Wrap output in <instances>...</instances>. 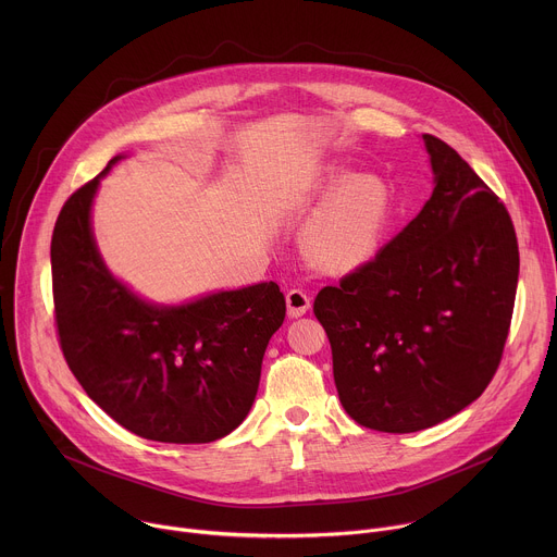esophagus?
Returning <instances> with one entry per match:
<instances>
[{
  "mask_svg": "<svg viewBox=\"0 0 557 557\" xmlns=\"http://www.w3.org/2000/svg\"><path fill=\"white\" fill-rule=\"evenodd\" d=\"M286 306H288V317H301L310 308V297L301 288H290L286 293Z\"/></svg>",
  "mask_w": 557,
  "mask_h": 557,
  "instance_id": "obj_1",
  "label": "esophagus"
}]
</instances>
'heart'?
I'll return each mask as SVG.
<instances>
[{"label": "heart", "instance_id": "heart-1", "mask_svg": "<svg viewBox=\"0 0 557 557\" xmlns=\"http://www.w3.org/2000/svg\"><path fill=\"white\" fill-rule=\"evenodd\" d=\"M317 191L326 198L301 231V247L310 262L329 271H350L372 260L394 213L389 185L374 174L329 168L317 178Z\"/></svg>", "mask_w": 557, "mask_h": 557}]
</instances>
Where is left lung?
I'll return each mask as SVG.
<instances>
[{
	"label": "left lung",
	"mask_w": 557,
	"mask_h": 557,
	"mask_svg": "<svg viewBox=\"0 0 557 557\" xmlns=\"http://www.w3.org/2000/svg\"><path fill=\"white\" fill-rule=\"evenodd\" d=\"M434 191L379 256L314 297L344 410L408 434L479 399L509 335L518 240L500 198L456 149L423 134Z\"/></svg>",
	"instance_id": "8db88e82"
}]
</instances>
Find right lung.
I'll return each mask as SVG.
<instances>
[{"instance_id":"right-lung-1","label":"right lung","mask_w":557,"mask_h":557,"mask_svg":"<svg viewBox=\"0 0 557 557\" xmlns=\"http://www.w3.org/2000/svg\"><path fill=\"white\" fill-rule=\"evenodd\" d=\"M123 156L63 205L50 245L59 344L90 399L136 436L211 443L245 421L286 299L275 282L151 304L106 267L92 200Z\"/></svg>"}]
</instances>
